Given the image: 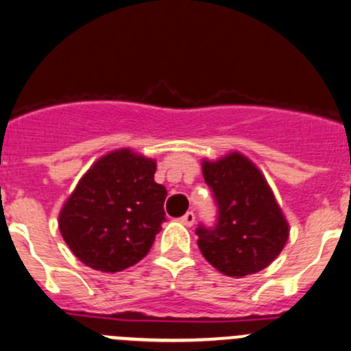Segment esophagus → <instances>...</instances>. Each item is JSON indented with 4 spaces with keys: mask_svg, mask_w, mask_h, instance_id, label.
<instances>
[{
    "mask_svg": "<svg viewBox=\"0 0 351 351\" xmlns=\"http://www.w3.org/2000/svg\"><path fill=\"white\" fill-rule=\"evenodd\" d=\"M180 221H182L185 226H192V224L195 223V214H193L192 210H189V213H185L182 217H180Z\"/></svg>",
    "mask_w": 351,
    "mask_h": 351,
    "instance_id": "1",
    "label": "esophagus"
}]
</instances>
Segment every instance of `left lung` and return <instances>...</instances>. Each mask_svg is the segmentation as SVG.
Returning <instances> with one entry per match:
<instances>
[{
	"mask_svg": "<svg viewBox=\"0 0 351 351\" xmlns=\"http://www.w3.org/2000/svg\"><path fill=\"white\" fill-rule=\"evenodd\" d=\"M202 168L217 214L213 226H197L200 252L226 276L258 273L288 240V224L269 185L238 152L216 162L206 161Z\"/></svg>",
	"mask_w": 351,
	"mask_h": 351,
	"instance_id": "obj_1",
	"label": "left lung"
}]
</instances>
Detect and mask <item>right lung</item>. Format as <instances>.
<instances>
[{"label": "right lung", "mask_w": 351, "mask_h": 351, "mask_svg": "<svg viewBox=\"0 0 351 351\" xmlns=\"http://www.w3.org/2000/svg\"><path fill=\"white\" fill-rule=\"evenodd\" d=\"M156 162L128 149L101 158L63 206L60 231L85 266L118 273L147 255L166 221Z\"/></svg>", "instance_id": "add662e5"}]
</instances>
